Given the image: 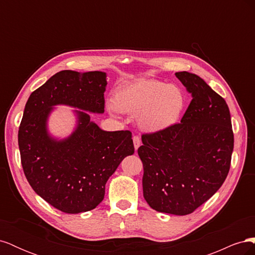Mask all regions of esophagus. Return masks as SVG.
Masks as SVG:
<instances>
[{"instance_id":"1","label":"esophagus","mask_w":255,"mask_h":255,"mask_svg":"<svg viewBox=\"0 0 255 255\" xmlns=\"http://www.w3.org/2000/svg\"><path fill=\"white\" fill-rule=\"evenodd\" d=\"M133 142H134L135 150H137L140 146V138L138 137V136H134L133 137Z\"/></svg>"}]
</instances>
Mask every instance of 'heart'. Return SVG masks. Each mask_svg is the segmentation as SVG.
<instances>
[{
	"mask_svg": "<svg viewBox=\"0 0 255 255\" xmlns=\"http://www.w3.org/2000/svg\"><path fill=\"white\" fill-rule=\"evenodd\" d=\"M111 111L137 115V125L146 133L163 132L179 121L185 106L180 87L156 80H139L117 90Z\"/></svg>",
	"mask_w": 255,
	"mask_h": 255,
	"instance_id": "obj_1",
	"label": "heart"
}]
</instances>
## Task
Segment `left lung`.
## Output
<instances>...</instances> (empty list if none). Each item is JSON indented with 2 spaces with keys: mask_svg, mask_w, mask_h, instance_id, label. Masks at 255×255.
I'll return each mask as SVG.
<instances>
[{
  "mask_svg": "<svg viewBox=\"0 0 255 255\" xmlns=\"http://www.w3.org/2000/svg\"><path fill=\"white\" fill-rule=\"evenodd\" d=\"M175 76L191 102L180 123L142 134L138 155L145 201L157 212L183 216L206 202L227 179L234 135L225 99L196 74Z\"/></svg>",
  "mask_w": 255,
  "mask_h": 255,
  "instance_id": "left-lung-1",
  "label": "left lung"
}]
</instances>
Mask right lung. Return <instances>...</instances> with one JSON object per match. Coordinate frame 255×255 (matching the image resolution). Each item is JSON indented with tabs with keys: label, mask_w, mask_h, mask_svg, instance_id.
<instances>
[{
	"label": "right lung",
	"mask_w": 255,
	"mask_h": 255,
	"mask_svg": "<svg viewBox=\"0 0 255 255\" xmlns=\"http://www.w3.org/2000/svg\"><path fill=\"white\" fill-rule=\"evenodd\" d=\"M106 73L63 70L29 96L19 127L18 143L26 180L37 195L57 210L79 214L96 208L105 184L122 159L134 154L129 130L106 132L81 111L78 127L66 139L49 135L54 105L104 113Z\"/></svg>",
	"instance_id": "right-lung-1"
}]
</instances>
